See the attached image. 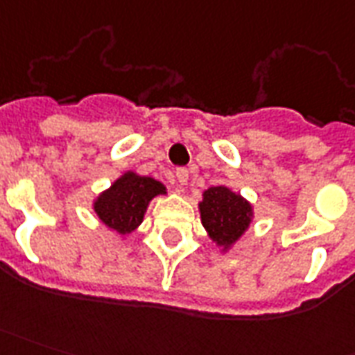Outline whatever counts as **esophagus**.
<instances>
[{
  "label": "esophagus",
  "instance_id": "34e87169",
  "mask_svg": "<svg viewBox=\"0 0 355 355\" xmlns=\"http://www.w3.org/2000/svg\"><path fill=\"white\" fill-rule=\"evenodd\" d=\"M188 169H184V167H180V169H177V180H178V184L180 186H186L188 184Z\"/></svg>",
  "mask_w": 355,
  "mask_h": 355
}]
</instances>
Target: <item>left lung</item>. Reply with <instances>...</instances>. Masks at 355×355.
<instances>
[{"instance_id": "left-lung-1", "label": "left lung", "mask_w": 355, "mask_h": 355, "mask_svg": "<svg viewBox=\"0 0 355 355\" xmlns=\"http://www.w3.org/2000/svg\"><path fill=\"white\" fill-rule=\"evenodd\" d=\"M199 216L209 239L222 254H227L250 230L254 207L227 186H211L199 201Z\"/></svg>"}]
</instances>
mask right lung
Returning <instances> with one entry per match:
<instances>
[{
	"label": "right lung",
	"mask_w": 355,
	"mask_h": 355,
	"mask_svg": "<svg viewBox=\"0 0 355 355\" xmlns=\"http://www.w3.org/2000/svg\"><path fill=\"white\" fill-rule=\"evenodd\" d=\"M157 196H167V188L159 180L125 171L94 199L92 209L107 230L125 239L143 224L148 205Z\"/></svg>",
	"instance_id": "add662e5"
}]
</instances>
